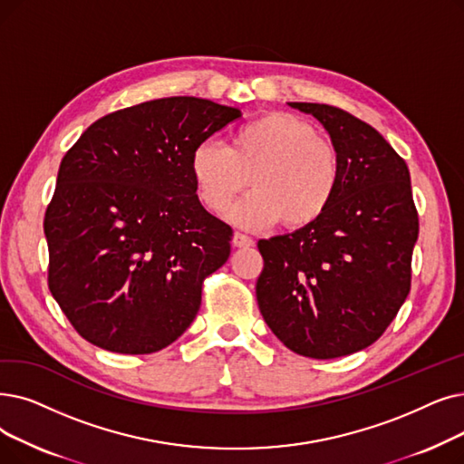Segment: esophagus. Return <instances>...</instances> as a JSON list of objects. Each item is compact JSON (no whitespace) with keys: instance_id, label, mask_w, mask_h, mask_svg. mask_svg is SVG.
Instances as JSON below:
<instances>
[{"instance_id":"esophagus-1","label":"esophagus","mask_w":464,"mask_h":464,"mask_svg":"<svg viewBox=\"0 0 464 464\" xmlns=\"http://www.w3.org/2000/svg\"><path fill=\"white\" fill-rule=\"evenodd\" d=\"M233 246H237V248H250V246H254V240L248 235L237 231L233 235Z\"/></svg>"}]
</instances>
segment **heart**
Returning a JSON list of instances; mask_svg holds the SVG:
<instances>
[{
  "label": "heart",
  "mask_w": 464,
  "mask_h": 464,
  "mask_svg": "<svg viewBox=\"0 0 464 464\" xmlns=\"http://www.w3.org/2000/svg\"><path fill=\"white\" fill-rule=\"evenodd\" d=\"M197 195L208 210H226L248 182L254 191L226 216L235 226L264 229L278 219L290 229L328 212L341 182L335 148L305 119L271 111L238 127L231 146L205 140L189 159Z\"/></svg>",
  "instance_id": "1"
}]
</instances>
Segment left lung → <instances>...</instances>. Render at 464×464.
<instances>
[{
  "label": "left lung",
  "mask_w": 464,
  "mask_h": 464,
  "mask_svg": "<svg viewBox=\"0 0 464 464\" xmlns=\"http://www.w3.org/2000/svg\"><path fill=\"white\" fill-rule=\"evenodd\" d=\"M330 134L341 182L313 226L261 238L256 297L271 332L290 351L328 360L370 347L410 294L419 235L410 170L373 127L311 102H288Z\"/></svg>",
  "instance_id": "obj_1"
}]
</instances>
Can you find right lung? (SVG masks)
<instances>
[{
  "instance_id": "right-lung-1",
  "label": "right lung",
  "mask_w": 464,
  "mask_h": 464,
  "mask_svg": "<svg viewBox=\"0 0 464 464\" xmlns=\"http://www.w3.org/2000/svg\"><path fill=\"white\" fill-rule=\"evenodd\" d=\"M240 115L159 98L94 121L64 155L44 224L49 290L89 343L150 354L195 320L233 231L200 205L189 159Z\"/></svg>"
}]
</instances>
